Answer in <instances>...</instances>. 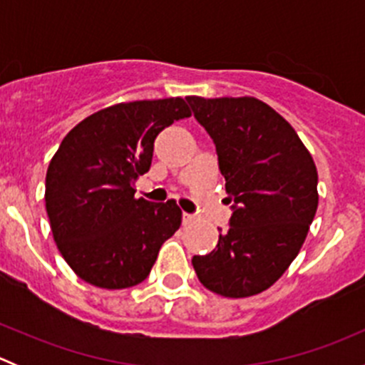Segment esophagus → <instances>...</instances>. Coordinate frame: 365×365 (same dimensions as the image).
I'll return each instance as SVG.
<instances>
[{
  "label": "esophagus",
  "mask_w": 365,
  "mask_h": 365,
  "mask_svg": "<svg viewBox=\"0 0 365 365\" xmlns=\"http://www.w3.org/2000/svg\"><path fill=\"white\" fill-rule=\"evenodd\" d=\"M194 220H196V215H192V213H183V217H182L183 226H189V224H192Z\"/></svg>",
  "instance_id": "1"
}]
</instances>
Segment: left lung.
<instances>
[{"label": "left lung", "instance_id": "left-lung-1", "mask_svg": "<svg viewBox=\"0 0 365 365\" xmlns=\"http://www.w3.org/2000/svg\"><path fill=\"white\" fill-rule=\"evenodd\" d=\"M213 139L233 201L230 230L194 256L201 284L227 298L270 288L292 264L318 208V171L295 128L254 97H187Z\"/></svg>", "mask_w": 365, "mask_h": 365}]
</instances>
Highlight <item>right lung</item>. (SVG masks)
Wrapping results in <instances>:
<instances>
[{
  "label": "right lung",
  "instance_id": "1",
  "mask_svg": "<svg viewBox=\"0 0 365 365\" xmlns=\"http://www.w3.org/2000/svg\"><path fill=\"white\" fill-rule=\"evenodd\" d=\"M183 98L120 102L90 114L49 162L46 210L61 256L77 277L123 289L148 277L162 244L182 224L176 201L135 197L165 127L190 116Z\"/></svg>",
  "mask_w": 365,
  "mask_h": 365
}]
</instances>
